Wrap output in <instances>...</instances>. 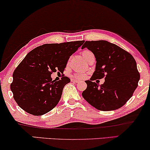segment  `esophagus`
<instances>
[{
    "mask_svg": "<svg viewBox=\"0 0 150 150\" xmlns=\"http://www.w3.org/2000/svg\"><path fill=\"white\" fill-rule=\"evenodd\" d=\"M71 82L76 83H79V81H78V80H76V79H71Z\"/></svg>",
    "mask_w": 150,
    "mask_h": 150,
    "instance_id": "34e87169",
    "label": "esophagus"
}]
</instances>
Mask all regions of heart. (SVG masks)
<instances>
[{
	"mask_svg": "<svg viewBox=\"0 0 150 150\" xmlns=\"http://www.w3.org/2000/svg\"><path fill=\"white\" fill-rule=\"evenodd\" d=\"M92 52L91 51H89V50H83V51L81 52V54H82V56L83 57V58L85 60L86 58L88 57V56L90 55V54H92ZM86 74L85 73H83V72H76L74 74V77H75L76 79H85V77H86Z\"/></svg>",
	"mask_w": 150,
	"mask_h": 150,
	"instance_id": "obj_1",
	"label": "heart"
}]
</instances>
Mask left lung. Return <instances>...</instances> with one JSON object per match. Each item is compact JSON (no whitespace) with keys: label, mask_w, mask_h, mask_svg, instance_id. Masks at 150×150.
<instances>
[{"label":"left lung","mask_w":150,"mask_h":150,"mask_svg":"<svg viewBox=\"0 0 150 150\" xmlns=\"http://www.w3.org/2000/svg\"><path fill=\"white\" fill-rule=\"evenodd\" d=\"M87 47L96 58V69L83 97L91 105L101 111L115 110L123 106L138 86L140 74L132 54L107 40L85 41L81 49ZM105 78L99 86L93 81Z\"/></svg>","instance_id":"8db88e82"}]
</instances>
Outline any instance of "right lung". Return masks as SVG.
Returning a JSON list of instances; mask_svg holds the SVG:
<instances>
[{
	"label": "right lung",
	"mask_w": 150,
	"mask_h": 150,
	"mask_svg": "<svg viewBox=\"0 0 150 150\" xmlns=\"http://www.w3.org/2000/svg\"><path fill=\"white\" fill-rule=\"evenodd\" d=\"M84 40L44 44L27 54L13 73L10 89L21 109L34 116H41L55 108L63 89L70 79L62 75L52 81L53 72L63 73L70 56Z\"/></svg>",
	"instance_id": "add662e5"
}]
</instances>
